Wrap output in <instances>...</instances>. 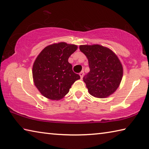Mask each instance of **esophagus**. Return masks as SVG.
Here are the masks:
<instances>
[{
	"mask_svg": "<svg viewBox=\"0 0 149 149\" xmlns=\"http://www.w3.org/2000/svg\"><path fill=\"white\" fill-rule=\"evenodd\" d=\"M84 72H81L80 73H79V75H80V77H81V79H82L83 78V77H84Z\"/></svg>",
	"mask_w": 149,
	"mask_h": 149,
	"instance_id": "34e87169",
	"label": "esophagus"
}]
</instances>
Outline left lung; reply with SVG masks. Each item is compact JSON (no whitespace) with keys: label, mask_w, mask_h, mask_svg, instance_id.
<instances>
[{"label":"left lung","mask_w":149,"mask_h":149,"mask_svg":"<svg viewBox=\"0 0 149 149\" xmlns=\"http://www.w3.org/2000/svg\"><path fill=\"white\" fill-rule=\"evenodd\" d=\"M79 50L87 56L90 72L84 81L90 95L106 98L119 87L123 76V67L112 50L99 45H80Z\"/></svg>","instance_id":"1"}]
</instances>
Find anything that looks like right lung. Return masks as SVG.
Here are the masks:
<instances>
[{
	"instance_id": "add662e5",
	"label": "right lung",
	"mask_w": 149,
	"mask_h": 149,
	"mask_svg": "<svg viewBox=\"0 0 149 149\" xmlns=\"http://www.w3.org/2000/svg\"><path fill=\"white\" fill-rule=\"evenodd\" d=\"M77 46L60 42L49 45L40 52L33 65L35 85L45 97L60 100L80 76L73 72L69 57Z\"/></svg>"
}]
</instances>
